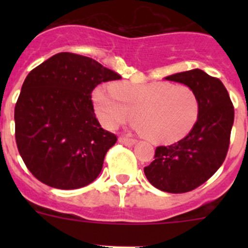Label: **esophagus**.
Here are the masks:
<instances>
[{
    "instance_id": "esophagus-1",
    "label": "esophagus",
    "mask_w": 248,
    "mask_h": 248,
    "mask_svg": "<svg viewBox=\"0 0 248 248\" xmlns=\"http://www.w3.org/2000/svg\"><path fill=\"white\" fill-rule=\"evenodd\" d=\"M119 143L124 144V145L131 146V145H134V144L137 143V139H134V138H129V137H120L119 138Z\"/></svg>"
}]
</instances>
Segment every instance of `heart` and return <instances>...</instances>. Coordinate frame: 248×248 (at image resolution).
<instances>
[{
    "mask_svg": "<svg viewBox=\"0 0 248 248\" xmlns=\"http://www.w3.org/2000/svg\"><path fill=\"white\" fill-rule=\"evenodd\" d=\"M93 104L100 122L114 129L135 119V129L156 143L185 137L198 122L200 103L190 87L165 82L114 83L98 87Z\"/></svg>",
    "mask_w": 248,
    "mask_h": 248,
    "instance_id": "b5f03b06",
    "label": "heart"
}]
</instances>
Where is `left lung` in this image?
Segmentation results:
<instances>
[{
  "instance_id": "left-lung-1",
  "label": "left lung",
  "mask_w": 248,
  "mask_h": 248,
  "mask_svg": "<svg viewBox=\"0 0 248 248\" xmlns=\"http://www.w3.org/2000/svg\"><path fill=\"white\" fill-rule=\"evenodd\" d=\"M166 80L183 83L196 93L199 118L184 139L157 146L154 161L144 168L156 189L171 194L191 191L207 181L225 161L235 110L225 85L201 69L172 74Z\"/></svg>"
}]
</instances>
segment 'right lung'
<instances>
[{"mask_svg":"<svg viewBox=\"0 0 248 248\" xmlns=\"http://www.w3.org/2000/svg\"><path fill=\"white\" fill-rule=\"evenodd\" d=\"M122 77L79 54H54L26 77L15 107L16 143L41 183L79 189L100 174L117 137L100 126L92 103L98 84Z\"/></svg>","mask_w":248,"mask_h":248,"instance_id":"add662e5","label":"right lung"}]
</instances>
